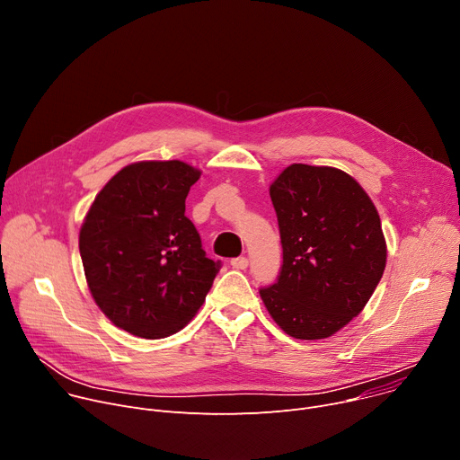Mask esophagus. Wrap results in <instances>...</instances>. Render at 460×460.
<instances>
[{"mask_svg": "<svg viewBox=\"0 0 460 460\" xmlns=\"http://www.w3.org/2000/svg\"><path fill=\"white\" fill-rule=\"evenodd\" d=\"M231 266H233L234 270H245V268L249 266V261H247L245 257H236V259L231 261Z\"/></svg>", "mask_w": 460, "mask_h": 460, "instance_id": "obj_1", "label": "esophagus"}]
</instances>
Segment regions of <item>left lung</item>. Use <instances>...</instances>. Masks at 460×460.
I'll list each match as a JSON object with an SVG mask.
<instances>
[{
  "instance_id": "8db88e82",
  "label": "left lung",
  "mask_w": 460,
  "mask_h": 460,
  "mask_svg": "<svg viewBox=\"0 0 460 460\" xmlns=\"http://www.w3.org/2000/svg\"><path fill=\"white\" fill-rule=\"evenodd\" d=\"M280 242L279 280L261 289L288 336H333L368 303L378 286L387 243L378 211L363 187L333 166L294 163L270 185Z\"/></svg>"
}]
</instances>
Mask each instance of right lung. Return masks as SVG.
I'll return each mask as SVG.
<instances>
[{"mask_svg":"<svg viewBox=\"0 0 460 460\" xmlns=\"http://www.w3.org/2000/svg\"><path fill=\"white\" fill-rule=\"evenodd\" d=\"M201 171L185 161H137L95 196L78 249L92 297L119 328L145 340L180 332L218 273L185 199Z\"/></svg>","mask_w":460,"mask_h":460,"instance_id":"add662e5","label":"right lung"}]
</instances>
